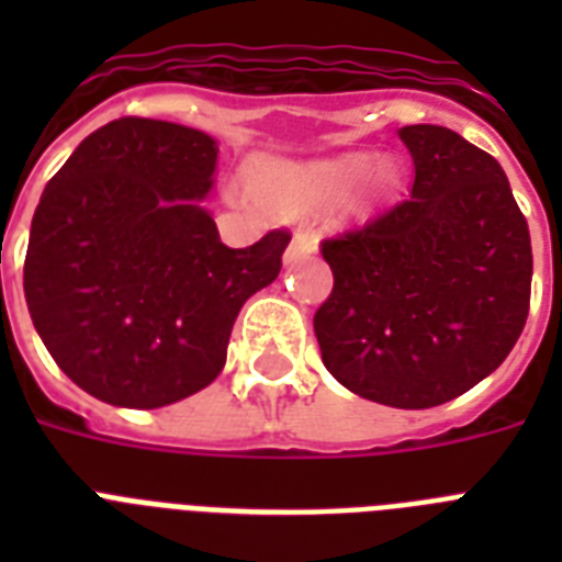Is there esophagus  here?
<instances>
[{
  "instance_id": "1",
  "label": "esophagus",
  "mask_w": 562,
  "mask_h": 562,
  "mask_svg": "<svg viewBox=\"0 0 562 562\" xmlns=\"http://www.w3.org/2000/svg\"><path fill=\"white\" fill-rule=\"evenodd\" d=\"M317 250V241L315 236H308V233H294L291 238V245L285 247V265H294L297 259H306Z\"/></svg>"
}]
</instances>
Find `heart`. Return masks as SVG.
<instances>
[{
  "label": "heart",
  "mask_w": 562,
  "mask_h": 562,
  "mask_svg": "<svg viewBox=\"0 0 562 562\" xmlns=\"http://www.w3.org/2000/svg\"><path fill=\"white\" fill-rule=\"evenodd\" d=\"M368 166V157H341V160H324V162H306V166H289V162H273L254 171V192L259 201L273 206L277 212H289V215H303V212H315L326 203L338 201L347 189L356 183L361 171ZM370 189L382 192L393 187L396 169L387 160L373 162L368 169Z\"/></svg>",
  "instance_id": "obj_1"
}]
</instances>
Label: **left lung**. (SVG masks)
<instances>
[{"label": "left lung", "mask_w": 562, "mask_h": 562, "mask_svg": "<svg viewBox=\"0 0 562 562\" xmlns=\"http://www.w3.org/2000/svg\"><path fill=\"white\" fill-rule=\"evenodd\" d=\"M408 198L321 241L333 294L315 312L326 370L391 408H435L514 350L531 306V233L505 171L440 125H408Z\"/></svg>", "instance_id": "1"}]
</instances>
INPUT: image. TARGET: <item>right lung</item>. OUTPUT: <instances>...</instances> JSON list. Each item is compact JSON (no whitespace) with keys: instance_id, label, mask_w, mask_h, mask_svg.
<instances>
[{"instance_id":"obj_1","label":"right lung","mask_w":562,"mask_h":562,"mask_svg":"<svg viewBox=\"0 0 562 562\" xmlns=\"http://www.w3.org/2000/svg\"><path fill=\"white\" fill-rule=\"evenodd\" d=\"M215 160L203 131L125 116L87 136L43 189L25 303L57 368L95 400L162 408L203 391L245 300L277 280L289 229L236 250L198 203Z\"/></svg>"}]
</instances>
